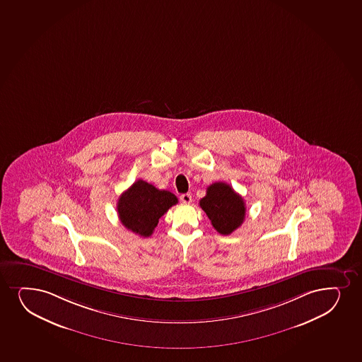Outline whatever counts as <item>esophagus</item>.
<instances>
[{"instance_id": "34e87169", "label": "esophagus", "mask_w": 362, "mask_h": 362, "mask_svg": "<svg viewBox=\"0 0 362 362\" xmlns=\"http://www.w3.org/2000/svg\"><path fill=\"white\" fill-rule=\"evenodd\" d=\"M180 201L183 204H190L192 202V195L190 194H183V195L180 196Z\"/></svg>"}]
</instances>
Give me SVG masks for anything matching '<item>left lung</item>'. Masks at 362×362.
Wrapping results in <instances>:
<instances>
[{
  "label": "left lung",
  "mask_w": 362,
  "mask_h": 362,
  "mask_svg": "<svg viewBox=\"0 0 362 362\" xmlns=\"http://www.w3.org/2000/svg\"><path fill=\"white\" fill-rule=\"evenodd\" d=\"M201 209L207 214L213 228L221 235H230L243 224L246 206L243 196L235 192L229 184L217 182L207 187L200 200Z\"/></svg>",
  "instance_id": "1"
}]
</instances>
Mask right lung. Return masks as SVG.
Masks as SVG:
<instances>
[{
    "label": "right lung",
    "instance_id": "add662e5",
    "mask_svg": "<svg viewBox=\"0 0 362 362\" xmlns=\"http://www.w3.org/2000/svg\"><path fill=\"white\" fill-rule=\"evenodd\" d=\"M178 204L175 194L138 179L119 197L117 213L124 228L134 234L149 238L158 226V219Z\"/></svg>",
    "mask_w": 362,
    "mask_h": 362
}]
</instances>
